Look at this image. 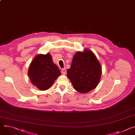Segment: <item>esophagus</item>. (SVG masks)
Returning a JSON list of instances; mask_svg holds the SVG:
<instances>
[{"mask_svg":"<svg viewBox=\"0 0 135 135\" xmlns=\"http://www.w3.org/2000/svg\"><path fill=\"white\" fill-rule=\"evenodd\" d=\"M66 68H64V69H62V70H61V73H62V74H65L66 73Z\"/></svg>","mask_w":135,"mask_h":135,"instance_id":"esophagus-1","label":"esophagus"}]
</instances>
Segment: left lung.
<instances>
[{"label":"left lung","mask_w":135,"mask_h":135,"mask_svg":"<svg viewBox=\"0 0 135 135\" xmlns=\"http://www.w3.org/2000/svg\"><path fill=\"white\" fill-rule=\"evenodd\" d=\"M67 73L74 88L85 94L97 86L101 77L102 68L95 54L85 49L83 52L75 53Z\"/></svg>","instance_id":"8db88e82"}]
</instances>
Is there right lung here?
I'll list each match as a JSON object with an SVG mask.
<instances>
[{"label": "right lung", "instance_id": "add662e5", "mask_svg": "<svg viewBox=\"0 0 135 135\" xmlns=\"http://www.w3.org/2000/svg\"><path fill=\"white\" fill-rule=\"evenodd\" d=\"M61 75L57 66L53 62L50 53L36 55L31 62L28 75L31 83L40 90H46Z\"/></svg>", "mask_w": 135, "mask_h": 135}]
</instances>
